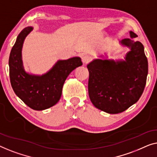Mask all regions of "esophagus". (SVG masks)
<instances>
[{"instance_id": "34e87169", "label": "esophagus", "mask_w": 157, "mask_h": 157, "mask_svg": "<svg viewBox=\"0 0 157 157\" xmlns=\"http://www.w3.org/2000/svg\"><path fill=\"white\" fill-rule=\"evenodd\" d=\"M91 57L88 55H85V56H83L82 57V61L83 64H87L89 63L90 61H91Z\"/></svg>"}]
</instances>
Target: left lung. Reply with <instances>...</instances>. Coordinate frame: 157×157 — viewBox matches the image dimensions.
<instances>
[{
	"label": "left lung",
	"instance_id": "left-lung-1",
	"mask_svg": "<svg viewBox=\"0 0 157 157\" xmlns=\"http://www.w3.org/2000/svg\"><path fill=\"white\" fill-rule=\"evenodd\" d=\"M132 38L121 44L130 48L124 60L96 59L87 65L88 92L92 103L109 114H118L139 100L144 92L148 74V61L144 46L132 40L137 37L130 31Z\"/></svg>",
	"mask_w": 157,
	"mask_h": 157
}]
</instances>
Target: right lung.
Masks as SVG:
<instances>
[{
	"label": "right lung",
	"mask_w": 157,
	"mask_h": 157,
	"mask_svg": "<svg viewBox=\"0 0 157 157\" xmlns=\"http://www.w3.org/2000/svg\"><path fill=\"white\" fill-rule=\"evenodd\" d=\"M32 30V27L24 28L12 48L8 62L10 80L15 94L25 105L34 110H43L57 103L66 78L82 63L79 57H75L57 61L43 75L27 73L23 66L21 51L24 40Z\"/></svg>",
	"instance_id": "obj_1"
}]
</instances>
